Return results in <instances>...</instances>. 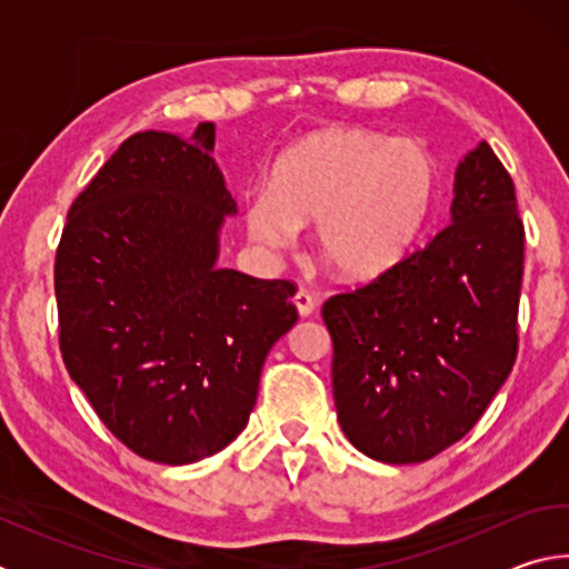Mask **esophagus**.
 Here are the masks:
<instances>
[{
	"label": "esophagus",
	"instance_id": "34e87169",
	"mask_svg": "<svg viewBox=\"0 0 569 569\" xmlns=\"http://www.w3.org/2000/svg\"><path fill=\"white\" fill-rule=\"evenodd\" d=\"M293 306H296L298 316H303V319H306V316H311L316 311V298L308 291H298L293 296Z\"/></svg>",
	"mask_w": 569,
	"mask_h": 569
}]
</instances>
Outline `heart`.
I'll list each match as a JSON object with an SVG mask.
<instances>
[{
	"instance_id": "b5f03b06",
	"label": "heart",
	"mask_w": 569,
	"mask_h": 569,
	"mask_svg": "<svg viewBox=\"0 0 569 569\" xmlns=\"http://www.w3.org/2000/svg\"><path fill=\"white\" fill-rule=\"evenodd\" d=\"M439 192V166L419 140L361 128L321 130L288 148L268 192H250L246 230L268 250L313 223L321 261L343 278L391 268L421 233Z\"/></svg>"
}]
</instances>
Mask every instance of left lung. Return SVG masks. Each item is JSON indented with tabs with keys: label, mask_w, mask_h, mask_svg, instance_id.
Masks as SVG:
<instances>
[{
	"label": "left lung",
	"mask_w": 569,
	"mask_h": 569,
	"mask_svg": "<svg viewBox=\"0 0 569 569\" xmlns=\"http://www.w3.org/2000/svg\"><path fill=\"white\" fill-rule=\"evenodd\" d=\"M522 263L515 182L479 142L457 166L449 226L323 303L333 401L356 449L417 465L475 427L517 359Z\"/></svg>",
	"instance_id": "obj_1"
}]
</instances>
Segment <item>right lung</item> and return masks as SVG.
Here are the masks:
<instances>
[{"instance_id":"right-lung-1","label":"right lung","mask_w":569,"mask_h":569,"mask_svg":"<svg viewBox=\"0 0 569 569\" xmlns=\"http://www.w3.org/2000/svg\"><path fill=\"white\" fill-rule=\"evenodd\" d=\"M216 124L138 132L67 213L54 258L60 351L124 447L192 465L246 429L271 346L298 321L291 281L218 268L236 200Z\"/></svg>"}]
</instances>
